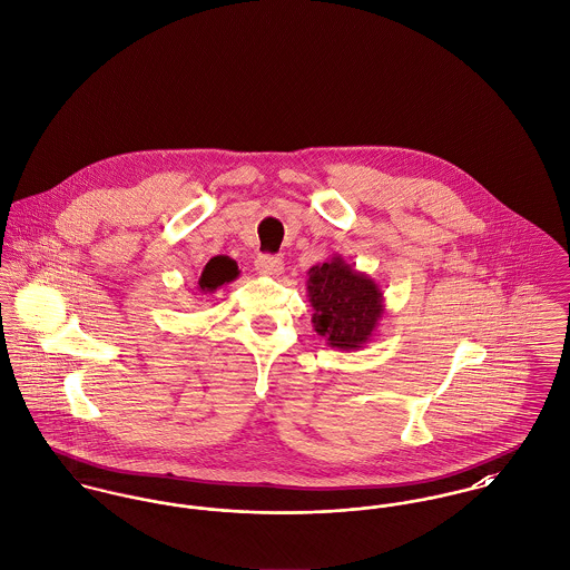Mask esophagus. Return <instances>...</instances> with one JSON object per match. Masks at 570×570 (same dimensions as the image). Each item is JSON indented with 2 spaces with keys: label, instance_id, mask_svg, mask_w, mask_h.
Here are the masks:
<instances>
[{
  "label": "esophagus",
  "instance_id": "esophagus-1",
  "mask_svg": "<svg viewBox=\"0 0 570 570\" xmlns=\"http://www.w3.org/2000/svg\"><path fill=\"white\" fill-rule=\"evenodd\" d=\"M256 271H258L261 275H279V273L284 271V263H282V258H277V256H258Z\"/></svg>",
  "mask_w": 570,
  "mask_h": 570
}]
</instances>
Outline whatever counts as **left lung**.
I'll list each match as a JSON object with an SVG mask.
<instances>
[{
	"instance_id": "left-lung-1",
	"label": "left lung",
	"mask_w": 570,
	"mask_h": 570,
	"mask_svg": "<svg viewBox=\"0 0 570 570\" xmlns=\"http://www.w3.org/2000/svg\"><path fill=\"white\" fill-rule=\"evenodd\" d=\"M312 327L332 350H364L386 314L384 293L373 277L353 268L341 254L307 271Z\"/></svg>"
}]
</instances>
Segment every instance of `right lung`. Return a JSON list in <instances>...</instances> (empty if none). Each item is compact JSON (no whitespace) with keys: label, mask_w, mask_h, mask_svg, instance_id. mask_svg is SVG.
Wrapping results in <instances>:
<instances>
[{"label":"right lung","mask_w":570,"mask_h":570,"mask_svg":"<svg viewBox=\"0 0 570 570\" xmlns=\"http://www.w3.org/2000/svg\"><path fill=\"white\" fill-rule=\"evenodd\" d=\"M238 275H240V271H238L236 261H232L229 256H215V258L208 261V264L202 271V275H199L197 293L199 295H213V293H217V288H220L223 284L234 282Z\"/></svg>","instance_id":"obj_1"}]
</instances>
